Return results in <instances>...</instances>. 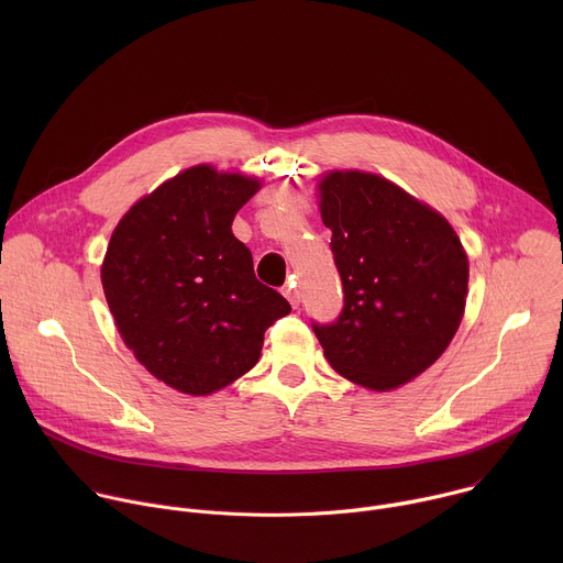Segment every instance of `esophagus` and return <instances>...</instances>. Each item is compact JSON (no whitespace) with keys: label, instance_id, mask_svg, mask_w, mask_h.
<instances>
[{"label":"esophagus","instance_id":"obj_1","mask_svg":"<svg viewBox=\"0 0 563 563\" xmlns=\"http://www.w3.org/2000/svg\"><path fill=\"white\" fill-rule=\"evenodd\" d=\"M283 294L287 296V300L291 302V307H298V305H300V291H298V287H296L294 280H289V283L283 287Z\"/></svg>","mask_w":563,"mask_h":563}]
</instances>
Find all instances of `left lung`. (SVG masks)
I'll return each mask as SVG.
<instances>
[{
    "mask_svg": "<svg viewBox=\"0 0 563 563\" xmlns=\"http://www.w3.org/2000/svg\"><path fill=\"white\" fill-rule=\"evenodd\" d=\"M320 216L343 283L332 323H311L330 365L369 389H394L428 369L459 330L467 258L443 216L385 178L334 172Z\"/></svg>",
    "mask_w": 563,
    "mask_h": 563,
    "instance_id": "8db88e82",
    "label": "left lung"
}]
</instances>
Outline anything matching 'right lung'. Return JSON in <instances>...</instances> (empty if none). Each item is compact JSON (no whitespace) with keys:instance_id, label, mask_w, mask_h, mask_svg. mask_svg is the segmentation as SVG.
Wrapping results in <instances>:
<instances>
[{"instance_id":"add662e5","label":"right lung","mask_w":563,"mask_h":563,"mask_svg":"<svg viewBox=\"0 0 563 563\" xmlns=\"http://www.w3.org/2000/svg\"><path fill=\"white\" fill-rule=\"evenodd\" d=\"M258 187L191 167L133 205L111 235L102 287L118 332L155 378L185 394H211L250 372L265 332L291 311L231 233Z\"/></svg>"}]
</instances>
